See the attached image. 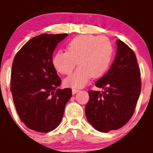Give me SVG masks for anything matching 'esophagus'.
Returning <instances> with one entry per match:
<instances>
[{
	"label": "esophagus",
	"mask_w": 153,
	"mask_h": 153,
	"mask_svg": "<svg viewBox=\"0 0 153 153\" xmlns=\"http://www.w3.org/2000/svg\"><path fill=\"white\" fill-rule=\"evenodd\" d=\"M77 92H79V89H76V88H73L72 89L73 94H75V93H76Z\"/></svg>",
	"instance_id": "1"
}]
</instances>
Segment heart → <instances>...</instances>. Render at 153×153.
Here are the masks:
<instances>
[{"mask_svg":"<svg viewBox=\"0 0 153 153\" xmlns=\"http://www.w3.org/2000/svg\"><path fill=\"white\" fill-rule=\"evenodd\" d=\"M67 51L55 53L52 63L62 74H70L77 64V70L65 79V84L82 87L92 77L99 78L109 69L113 55V47L106 36L83 35L70 40Z\"/></svg>","mask_w":153,"mask_h":153,"instance_id":"heart-1","label":"heart"}]
</instances>
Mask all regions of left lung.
Wrapping results in <instances>:
<instances>
[{"mask_svg": "<svg viewBox=\"0 0 153 153\" xmlns=\"http://www.w3.org/2000/svg\"><path fill=\"white\" fill-rule=\"evenodd\" d=\"M117 45L111 67L96 82L103 92L90 90L85 108L88 122L102 132L117 130L127 123L141 91L140 70L135 53L122 40H117Z\"/></svg>", "mask_w": 153, "mask_h": 153, "instance_id": "left-lung-1", "label": "left lung"}]
</instances>
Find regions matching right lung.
<instances>
[{
	"instance_id": "obj_1",
	"label": "right lung",
	"mask_w": 153,
	"mask_h": 153,
	"mask_svg": "<svg viewBox=\"0 0 153 153\" xmlns=\"http://www.w3.org/2000/svg\"><path fill=\"white\" fill-rule=\"evenodd\" d=\"M67 33H43L17 52L12 64L10 91L19 117L27 128L48 132L60 125L72 90L58 87L61 79L52 63L53 53Z\"/></svg>"
}]
</instances>
